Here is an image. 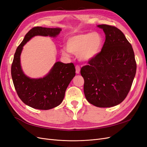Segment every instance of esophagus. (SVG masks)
I'll return each mask as SVG.
<instances>
[{
	"label": "esophagus",
	"instance_id": "obj_1",
	"mask_svg": "<svg viewBox=\"0 0 147 147\" xmlns=\"http://www.w3.org/2000/svg\"><path fill=\"white\" fill-rule=\"evenodd\" d=\"M75 70H76V73L77 74H80V67L78 65H76V67H75Z\"/></svg>",
	"mask_w": 147,
	"mask_h": 147
}]
</instances>
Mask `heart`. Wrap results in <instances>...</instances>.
I'll return each mask as SVG.
<instances>
[{
    "instance_id": "obj_1",
    "label": "heart",
    "mask_w": 147,
    "mask_h": 147,
    "mask_svg": "<svg viewBox=\"0 0 147 147\" xmlns=\"http://www.w3.org/2000/svg\"><path fill=\"white\" fill-rule=\"evenodd\" d=\"M103 43L100 34L96 32L82 33L70 37L66 42V48H63L61 53L64 56L69 57L70 53L77 55L82 61H89L99 54Z\"/></svg>"
}]
</instances>
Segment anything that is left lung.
Segmentation results:
<instances>
[{"label":"left lung","mask_w":147,"mask_h":147,"mask_svg":"<svg viewBox=\"0 0 147 147\" xmlns=\"http://www.w3.org/2000/svg\"><path fill=\"white\" fill-rule=\"evenodd\" d=\"M97 26L103 29L105 41L101 51L80 72L86 100L98 107H110L126 97L137 65L132 47L121 30L107 24Z\"/></svg>","instance_id":"8db88e82"}]
</instances>
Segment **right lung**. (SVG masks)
<instances>
[{
    "instance_id": "1",
    "label": "right lung",
    "mask_w": 147,
    "mask_h": 147,
    "mask_svg": "<svg viewBox=\"0 0 147 147\" xmlns=\"http://www.w3.org/2000/svg\"><path fill=\"white\" fill-rule=\"evenodd\" d=\"M61 29L35 27L26 34L23 42L18 47L11 65V77L18 95L24 103L39 110H49L58 106L63 102L66 89L75 75L73 63L56 62L45 76L32 78L23 72L20 56L23 47L32 37L50 36L56 37Z\"/></svg>"
}]
</instances>
